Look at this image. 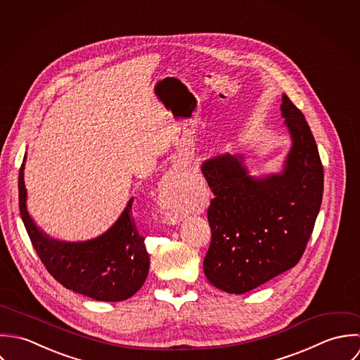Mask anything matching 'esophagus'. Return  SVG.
I'll return each instance as SVG.
<instances>
[{"label":"esophagus","mask_w":360,"mask_h":360,"mask_svg":"<svg viewBox=\"0 0 360 360\" xmlns=\"http://www.w3.org/2000/svg\"><path fill=\"white\" fill-rule=\"evenodd\" d=\"M179 178H181V172L176 167H174L164 175V178L161 181V186H160V199H161V202L165 203V206H169V202L174 198L175 191L179 185ZM172 213H174V210L171 209L168 213L171 219H172V217H171Z\"/></svg>","instance_id":"obj_1"}]
</instances>
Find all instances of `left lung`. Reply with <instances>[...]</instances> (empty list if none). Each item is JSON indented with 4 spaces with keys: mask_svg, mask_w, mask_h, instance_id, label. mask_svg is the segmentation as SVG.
Here are the masks:
<instances>
[{
    "mask_svg": "<svg viewBox=\"0 0 360 360\" xmlns=\"http://www.w3.org/2000/svg\"><path fill=\"white\" fill-rule=\"evenodd\" d=\"M292 146L281 172L252 176L243 155L209 158L202 172L214 193L207 210L212 242L203 270L214 287L245 293L295 267L313 232L324 172L300 110L283 96Z\"/></svg>",
    "mask_w": 360,
    "mask_h": 360,
    "instance_id": "obj_1",
    "label": "left lung"
}]
</instances>
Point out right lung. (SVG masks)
<instances>
[{
  "mask_svg": "<svg viewBox=\"0 0 360 360\" xmlns=\"http://www.w3.org/2000/svg\"><path fill=\"white\" fill-rule=\"evenodd\" d=\"M25 162L19 169L20 217L47 271L67 289L101 302H121L144 284L150 259L132 216L134 198L122 214L100 236L82 240H58L43 232L27 212Z\"/></svg>",
  "mask_w": 360,
  "mask_h": 360,
  "instance_id": "right-lung-1",
  "label": "right lung"
}]
</instances>
